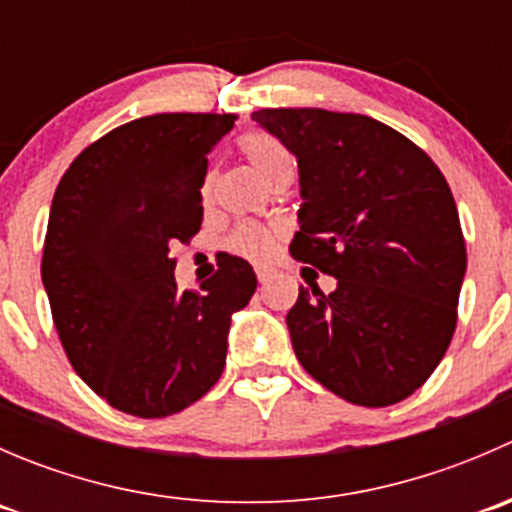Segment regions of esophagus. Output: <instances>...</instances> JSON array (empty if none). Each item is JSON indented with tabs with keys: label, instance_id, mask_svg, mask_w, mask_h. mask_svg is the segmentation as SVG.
<instances>
[{
	"label": "esophagus",
	"instance_id": "1",
	"mask_svg": "<svg viewBox=\"0 0 512 512\" xmlns=\"http://www.w3.org/2000/svg\"><path fill=\"white\" fill-rule=\"evenodd\" d=\"M255 272H257V280H260L262 285H265V282H270L272 277H275V270H272V267H265V265L255 267Z\"/></svg>",
	"mask_w": 512,
	"mask_h": 512
}]
</instances>
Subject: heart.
<instances>
[{"label": "heart", "mask_w": 512, "mask_h": 512, "mask_svg": "<svg viewBox=\"0 0 512 512\" xmlns=\"http://www.w3.org/2000/svg\"><path fill=\"white\" fill-rule=\"evenodd\" d=\"M240 153L247 158V163L257 170V175H260L262 180H267L270 185L275 183L280 175H285L294 168V160L289 156L285 143L277 141L270 133H245V136L240 138ZM213 183V173L205 175L203 183H200V200H203V203H210V198H213ZM277 237H280V230H277V227L262 223H242L225 237V247L232 255L262 262L272 255Z\"/></svg>", "instance_id": "obj_1"}]
</instances>
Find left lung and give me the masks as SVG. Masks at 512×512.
Here are the masks:
<instances>
[{
	"label": "left lung",
	"mask_w": 512,
	"mask_h": 512,
	"mask_svg": "<svg viewBox=\"0 0 512 512\" xmlns=\"http://www.w3.org/2000/svg\"><path fill=\"white\" fill-rule=\"evenodd\" d=\"M252 121L297 158L304 203L289 252L337 277L332 294L299 287L289 309L299 364L352 404H399L456 332L466 240L446 178L361 113L262 108Z\"/></svg>",
	"instance_id": "1"
}]
</instances>
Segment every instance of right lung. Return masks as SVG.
I'll return each instance as SVG.
<instances>
[{"label":"right lung","instance_id":"obj_1","mask_svg":"<svg viewBox=\"0 0 512 512\" xmlns=\"http://www.w3.org/2000/svg\"><path fill=\"white\" fill-rule=\"evenodd\" d=\"M235 113H156L113 128L59 180L41 282L76 374L113 409L178 414L225 369L232 312L257 277L227 257L210 280L178 292L170 247L203 223L200 183Z\"/></svg>","mask_w":512,"mask_h":512}]
</instances>
